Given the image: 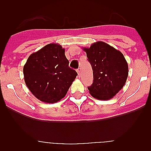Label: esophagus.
I'll use <instances>...</instances> for the list:
<instances>
[{
    "instance_id": "obj_1",
    "label": "esophagus",
    "mask_w": 151,
    "mask_h": 151,
    "mask_svg": "<svg viewBox=\"0 0 151 151\" xmlns=\"http://www.w3.org/2000/svg\"><path fill=\"white\" fill-rule=\"evenodd\" d=\"M77 73H78V76L79 77L81 76V73H80V70L79 69H77Z\"/></svg>"
}]
</instances>
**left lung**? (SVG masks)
<instances>
[{"label": "left lung", "mask_w": 151, "mask_h": 151, "mask_svg": "<svg viewBox=\"0 0 151 151\" xmlns=\"http://www.w3.org/2000/svg\"><path fill=\"white\" fill-rule=\"evenodd\" d=\"M83 50L93 69L94 81L88 87L89 93L96 99H111L123 88L129 75L123 54L103 41H97Z\"/></svg>", "instance_id": "left-lung-1"}]
</instances>
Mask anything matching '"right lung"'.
Here are the masks:
<instances>
[{"label":"right lung","mask_w":151,"mask_h":151,"mask_svg":"<svg viewBox=\"0 0 151 151\" xmlns=\"http://www.w3.org/2000/svg\"><path fill=\"white\" fill-rule=\"evenodd\" d=\"M23 75L26 86L36 98L54 104L66 96L77 73L69 68L65 49L53 43L29 56Z\"/></svg>","instance_id":"add662e5"}]
</instances>
